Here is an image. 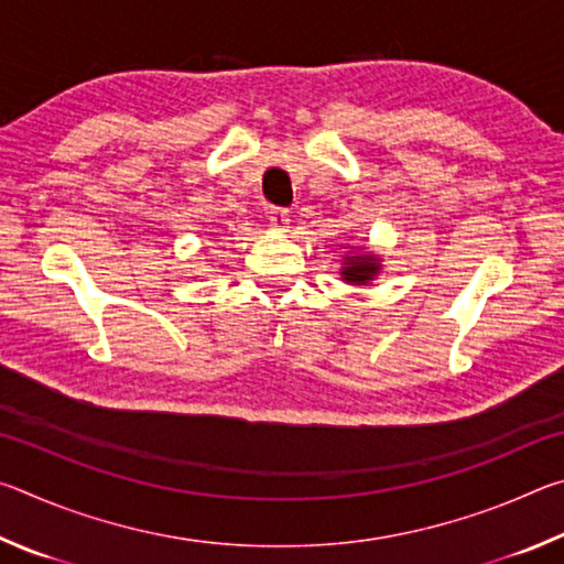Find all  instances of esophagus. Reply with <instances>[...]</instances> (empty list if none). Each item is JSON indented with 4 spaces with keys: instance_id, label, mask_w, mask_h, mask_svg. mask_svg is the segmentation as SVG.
Listing matches in <instances>:
<instances>
[{
    "instance_id": "1",
    "label": "esophagus",
    "mask_w": 564,
    "mask_h": 564,
    "mask_svg": "<svg viewBox=\"0 0 564 564\" xmlns=\"http://www.w3.org/2000/svg\"><path fill=\"white\" fill-rule=\"evenodd\" d=\"M269 221H271L273 228L285 231V228H289V224H291V216H289V212H285V208H271Z\"/></svg>"
}]
</instances>
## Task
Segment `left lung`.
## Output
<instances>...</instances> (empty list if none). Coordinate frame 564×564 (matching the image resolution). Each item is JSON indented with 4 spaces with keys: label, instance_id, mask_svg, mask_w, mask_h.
Segmentation results:
<instances>
[{
    "label": "left lung",
    "instance_id": "obj_1",
    "mask_svg": "<svg viewBox=\"0 0 564 564\" xmlns=\"http://www.w3.org/2000/svg\"><path fill=\"white\" fill-rule=\"evenodd\" d=\"M380 273V259L376 253H348L343 256L340 275L346 283L366 285Z\"/></svg>",
    "mask_w": 564,
    "mask_h": 564
}]
</instances>
